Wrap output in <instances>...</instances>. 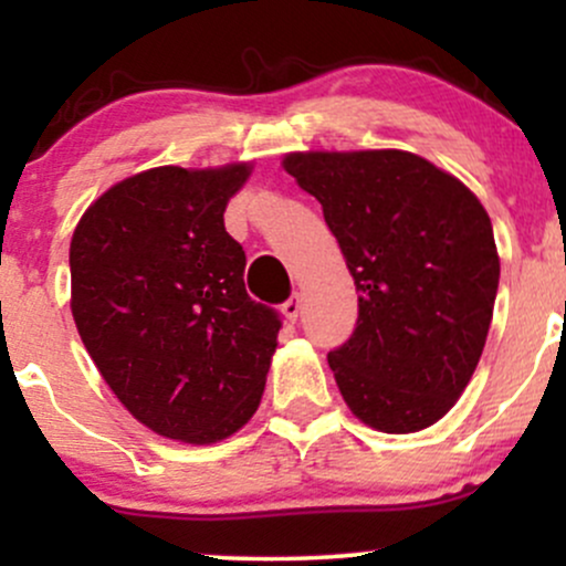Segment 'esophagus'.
I'll use <instances>...</instances> for the list:
<instances>
[{
    "mask_svg": "<svg viewBox=\"0 0 566 566\" xmlns=\"http://www.w3.org/2000/svg\"><path fill=\"white\" fill-rule=\"evenodd\" d=\"M282 311H284V316H287V322H297V316H301V295H290L287 301L282 303Z\"/></svg>",
    "mask_w": 566,
    "mask_h": 566,
    "instance_id": "esophagus-1",
    "label": "esophagus"
}]
</instances>
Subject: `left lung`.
<instances>
[{"mask_svg": "<svg viewBox=\"0 0 566 566\" xmlns=\"http://www.w3.org/2000/svg\"><path fill=\"white\" fill-rule=\"evenodd\" d=\"M284 170L319 199L359 292V319L329 350L361 423L412 433L450 412L490 333L500 261L473 193L409 151L287 154Z\"/></svg>", "mask_w": 566, "mask_h": 566, "instance_id": "obj_1", "label": "left lung"}]
</instances>
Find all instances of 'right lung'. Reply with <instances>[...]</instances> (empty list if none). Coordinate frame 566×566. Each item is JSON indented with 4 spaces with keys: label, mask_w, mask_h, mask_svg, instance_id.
Wrapping results in <instances>:
<instances>
[{
    "label": "right lung",
    "mask_w": 566,
    "mask_h": 566,
    "mask_svg": "<svg viewBox=\"0 0 566 566\" xmlns=\"http://www.w3.org/2000/svg\"><path fill=\"white\" fill-rule=\"evenodd\" d=\"M250 165L154 167L108 188L71 239V314L103 380L159 437L212 444L255 415L282 319L244 290L223 223Z\"/></svg>",
    "instance_id": "1"
}]
</instances>
